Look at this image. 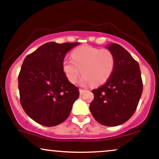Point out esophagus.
Returning a JSON list of instances; mask_svg holds the SVG:
<instances>
[{"instance_id":"1","label":"esophagus","mask_w":159,"mask_h":159,"mask_svg":"<svg viewBox=\"0 0 159 159\" xmlns=\"http://www.w3.org/2000/svg\"><path fill=\"white\" fill-rule=\"evenodd\" d=\"M86 91V90L82 89H80V95H83V94Z\"/></svg>"}]
</instances>
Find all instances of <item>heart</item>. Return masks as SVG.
Segmentation results:
<instances>
[{"label": "heart", "instance_id": "1", "mask_svg": "<svg viewBox=\"0 0 159 159\" xmlns=\"http://www.w3.org/2000/svg\"><path fill=\"white\" fill-rule=\"evenodd\" d=\"M71 58L64 59L63 70L67 79L74 83L82 73V86L105 83L113 73L115 57L108 49H99L89 45L76 48L71 53Z\"/></svg>", "mask_w": 159, "mask_h": 159}]
</instances>
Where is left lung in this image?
I'll list each match as a JSON object with an SVG mask.
<instances>
[{
	"label": "left lung",
	"mask_w": 159,
	"mask_h": 159,
	"mask_svg": "<svg viewBox=\"0 0 159 159\" xmlns=\"http://www.w3.org/2000/svg\"><path fill=\"white\" fill-rule=\"evenodd\" d=\"M107 48L114 54L115 66L106 83L92 90L94 99L89 109L99 124L115 127L134 114L143 93V81L139 64L125 48L116 43Z\"/></svg>",
	"instance_id": "8db88e82"
}]
</instances>
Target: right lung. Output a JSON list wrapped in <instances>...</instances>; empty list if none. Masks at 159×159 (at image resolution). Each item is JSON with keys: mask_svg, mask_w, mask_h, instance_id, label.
I'll return each mask as SVG.
<instances>
[{"mask_svg": "<svg viewBox=\"0 0 159 159\" xmlns=\"http://www.w3.org/2000/svg\"><path fill=\"white\" fill-rule=\"evenodd\" d=\"M79 44L48 42L23 61L18 76L20 103L27 115L41 125L64 122L79 98V89L63 70L66 54Z\"/></svg>", "mask_w": 159, "mask_h": 159, "instance_id": "right-lung-1", "label": "right lung"}]
</instances>
